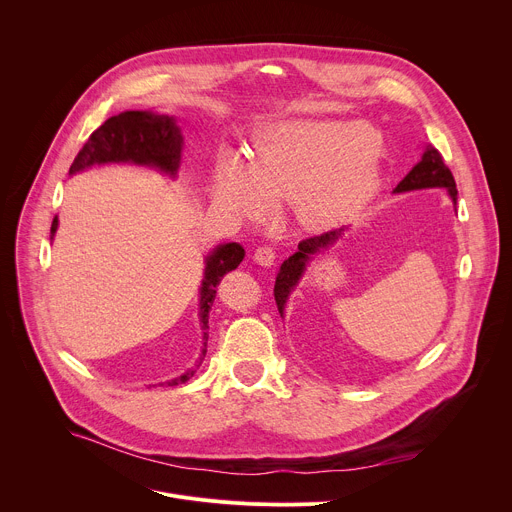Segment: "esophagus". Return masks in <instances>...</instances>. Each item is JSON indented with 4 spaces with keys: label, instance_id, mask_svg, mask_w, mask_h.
<instances>
[{
    "label": "esophagus",
    "instance_id": "obj_1",
    "mask_svg": "<svg viewBox=\"0 0 512 512\" xmlns=\"http://www.w3.org/2000/svg\"><path fill=\"white\" fill-rule=\"evenodd\" d=\"M253 259H255L259 265L269 267V265H273V263H275V249H273V247H269V245H261V247H257V249H255Z\"/></svg>",
    "mask_w": 512,
    "mask_h": 512
}]
</instances>
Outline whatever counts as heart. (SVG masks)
<instances>
[{
    "mask_svg": "<svg viewBox=\"0 0 512 512\" xmlns=\"http://www.w3.org/2000/svg\"><path fill=\"white\" fill-rule=\"evenodd\" d=\"M382 169L378 134L365 122L284 120L263 128L249 165L224 155L212 196L243 216L271 204H292L308 228H327L376 194Z\"/></svg>",
    "mask_w": 512,
    "mask_h": 512,
    "instance_id": "1",
    "label": "heart"
}]
</instances>
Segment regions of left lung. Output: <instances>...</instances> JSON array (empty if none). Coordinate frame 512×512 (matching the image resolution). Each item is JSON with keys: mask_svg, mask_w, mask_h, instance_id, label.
Here are the masks:
<instances>
[{"mask_svg": "<svg viewBox=\"0 0 512 512\" xmlns=\"http://www.w3.org/2000/svg\"><path fill=\"white\" fill-rule=\"evenodd\" d=\"M423 188H445L451 196L453 202H457V190H455V179L453 173L449 171V167L443 163V157L437 149H427L423 159L418 161L410 173L396 185V192H410V190H423ZM345 228H335L329 232H322V235H314L308 237L304 241H300L298 251L288 257L275 277V304L280 308V312L284 310V304L292 292V288L298 284V280L302 277L308 259L314 253H320L327 247H331Z\"/></svg>", "mask_w": 512, "mask_h": 512, "instance_id": "1", "label": "left lung"}]
</instances>
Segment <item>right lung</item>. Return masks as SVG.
Masks as SVG:
<instances>
[{"instance_id":"obj_1","label":"right lung","mask_w":512,"mask_h":512,"mask_svg":"<svg viewBox=\"0 0 512 512\" xmlns=\"http://www.w3.org/2000/svg\"><path fill=\"white\" fill-rule=\"evenodd\" d=\"M181 143L183 138L179 128L171 116L151 114V112H122L118 116L108 118L94 134L87 138L83 149L77 153L75 161L69 167V173H77L91 165L102 163H136V165H153L171 175H175L181 159ZM57 216L51 224V235L57 230ZM245 257V249L237 243L220 245L208 259L206 271L200 288V320L204 324V331L208 329V312L216 298V288L222 277L237 269ZM204 339L206 333H204ZM206 357V349L202 351L200 363ZM200 363L192 369L185 371L183 376L167 382L169 386H177L188 382Z\"/></svg>"}]
</instances>
